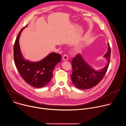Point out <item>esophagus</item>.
I'll list each match as a JSON object with an SVG mask.
<instances>
[{
  "mask_svg": "<svg viewBox=\"0 0 126 126\" xmlns=\"http://www.w3.org/2000/svg\"><path fill=\"white\" fill-rule=\"evenodd\" d=\"M63 61H67L68 59V57L67 55H64L63 56Z\"/></svg>",
  "mask_w": 126,
  "mask_h": 126,
  "instance_id": "esophagus-1",
  "label": "esophagus"
}]
</instances>
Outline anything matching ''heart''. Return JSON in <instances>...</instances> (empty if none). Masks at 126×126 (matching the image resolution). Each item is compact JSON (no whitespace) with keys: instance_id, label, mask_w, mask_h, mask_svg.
Listing matches in <instances>:
<instances>
[{"instance_id":"b5f03b06","label":"heart","mask_w":126,"mask_h":126,"mask_svg":"<svg viewBox=\"0 0 126 126\" xmlns=\"http://www.w3.org/2000/svg\"><path fill=\"white\" fill-rule=\"evenodd\" d=\"M81 49H78L77 51H78V52H81Z\"/></svg>"}]
</instances>
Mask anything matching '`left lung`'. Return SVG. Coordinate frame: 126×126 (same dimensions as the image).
Instances as JSON below:
<instances>
[{
	"instance_id": "1",
	"label": "left lung",
	"mask_w": 126,
	"mask_h": 126,
	"mask_svg": "<svg viewBox=\"0 0 126 126\" xmlns=\"http://www.w3.org/2000/svg\"><path fill=\"white\" fill-rule=\"evenodd\" d=\"M108 51L103 57L107 63L105 67L96 70L89 65L84 57L78 54L72 60L73 72L71 80L75 86L79 89H89L97 85L103 78L109 67L111 56V48L108 43Z\"/></svg>"
}]
</instances>
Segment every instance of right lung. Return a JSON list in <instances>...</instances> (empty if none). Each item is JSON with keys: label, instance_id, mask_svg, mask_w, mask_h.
I'll return each instance as SVG.
<instances>
[{"label": "right lung", "instance_id": "obj_1", "mask_svg": "<svg viewBox=\"0 0 126 126\" xmlns=\"http://www.w3.org/2000/svg\"><path fill=\"white\" fill-rule=\"evenodd\" d=\"M23 27L18 34L14 45V60L17 69L21 77L33 87L40 88L50 81L54 68L61 61V56L56 53H51L40 61L32 62L25 59L21 53L19 38Z\"/></svg>", "mask_w": 126, "mask_h": 126}]
</instances>
